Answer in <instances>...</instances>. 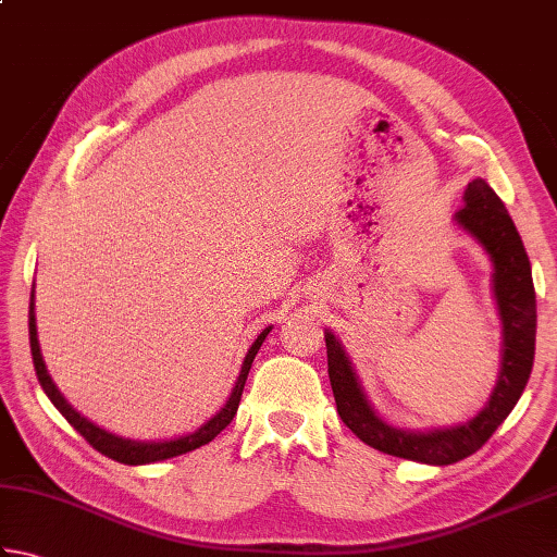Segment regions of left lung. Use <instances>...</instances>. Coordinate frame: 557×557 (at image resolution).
I'll list each match as a JSON object with an SVG mask.
<instances>
[{
    "instance_id": "1",
    "label": "left lung",
    "mask_w": 557,
    "mask_h": 557,
    "mask_svg": "<svg viewBox=\"0 0 557 557\" xmlns=\"http://www.w3.org/2000/svg\"><path fill=\"white\" fill-rule=\"evenodd\" d=\"M461 230H467L486 248L493 263V294L503 323L500 375L491 399L474 419L433 431H401L385 423L366 399L363 387L339 339L325 330L327 375L337 401V413L351 433L366 445L385 455L423 461V465H455L474 455L495 433L522 397L534 366L536 349V292L531 263L510 212L498 194L483 182H469L465 208L455 212Z\"/></svg>"
}]
</instances>
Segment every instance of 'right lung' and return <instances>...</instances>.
<instances>
[{
  "mask_svg": "<svg viewBox=\"0 0 557 557\" xmlns=\"http://www.w3.org/2000/svg\"><path fill=\"white\" fill-rule=\"evenodd\" d=\"M33 292H35V282H33ZM33 292H30V311H28V335H30V354H33V366H35V375H38V381L45 389V395L52 399V405L62 411V417L74 425V429L86 437V441L102 453L104 457H110L114 461H122V465H150V461H162V459H170V457H180L191 453V449L200 447V445H208L210 441H215L220 435V431L227 429L232 423L236 409H239V401H242V393H244V385H246V377L248 371H251V363L256 359V354L263 345V339L268 337V333L272 330V325H268L263 333L256 337V342L248 349L244 366H242V373L236 377V383L232 387V395L227 399V405H224L215 417L210 421H206L200 425L198 431L182 435V437H174V441H160V443H140V441H126V437L120 435H112L108 431L98 429L96 423H90L86 417H81V413L69 405V401L59 393L57 385L52 383L50 373L45 369V361H42V354H40V342H38V327H35V304H33Z\"/></svg>",
  "mask_w": 557,
  "mask_h": 557,
  "instance_id": "1",
  "label": "right lung"
}]
</instances>
